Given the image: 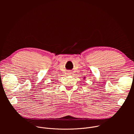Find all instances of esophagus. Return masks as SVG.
I'll list each match as a JSON object with an SVG mask.
<instances>
[{
  "mask_svg": "<svg viewBox=\"0 0 134 134\" xmlns=\"http://www.w3.org/2000/svg\"><path fill=\"white\" fill-rule=\"evenodd\" d=\"M68 74H69V75H70L71 74V72L70 71H68Z\"/></svg>",
  "mask_w": 134,
  "mask_h": 134,
  "instance_id": "1",
  "label": "esophagus"
}]
</instances>
